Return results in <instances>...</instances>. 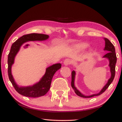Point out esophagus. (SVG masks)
I'll return each instance as SVG.
<instances>
[{"mask_svg": "<svg viewBox=\"0 0 122 122\" xmlns=\"http://www.w3.org/2000/svg\"><path fill=\"white\" fill-rule=\"evenodd\" d=\"M72 63V60H71L70 59H69V58H67V59L65 60V61L64 62V64L65 66H67V65H69L71 64Z\"/></svg>", "mask_w": 122, "mask_h": 122, "instance_id": "34e87169", "label": "esophagus"}]
</instances>
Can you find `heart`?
<instances>
[{"mask_svg":"<svg viewBox=\"0 0 122 122\" xmlns=\"http://www.w3.org/2000/svg\"><path fill=\"white\" fill-rule=\"evenodd\" d=\"M87 47V45H81V46H79V48H85Z\"/></svg>","mask_w":122,"mask_h":122,"instance_id":"obj_1","label":"heart"}]
</instances>
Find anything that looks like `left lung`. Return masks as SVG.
Segmentation results:
<instances>
[{"instance_id":"obj_1","label":"left lung","mask_w":122,"mask_h":122,"mask_svg":"<svg viewBox=\"0 0 122 122\" xmlns=\"http://www.w3.org/2000/svg\"><path fill=\"white\" fill-rule=\"evenodd\" d=\"M104 40L105 42V48L104 50L109 51L106 55H105L103 56L104 58H108L109 61V66L110 69V72H111V77L108 81L106 85L103 87V88L102 89L101 91L98 94H92L90 96H85V95H83V94L81 93L79 90L76 89V87L74 85V81H75V71L73 70L71 73V86H72V89H74V92L76 94V95H77L78 96L82 97V98H92V97H95V96H98L100 95V94L103 93L105 90H107V89L109 87V86L110 85V84L112 83L113 80H114V78L115 76V72H116V64L117 62V56H116V53L115 52V48L114 45H113L111 43V42L108 40V38H104Z\"/></svg>"}]
</instances>
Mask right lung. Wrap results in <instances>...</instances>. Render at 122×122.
<instances>
[{
	"label": "right lung",
	"instance_id": "obj_1",
	"mask_svg": "<svg viewBox=\"0 0 122 122\" xmlns=\"http://www.w3.org/2000/svg\"><path fill=\"white\" fill-rule=\"evenodd\" d=\"M48 35L40 33H31L23 36L13 43L10 51L8 57V72L9 79L15 90L20 95L31 98H37L43 96L50 90L51 81L55 73L61 67V64H56L47 67L46 72L40 81L32 86H19L16 84L12 74V65L14 64V58L18 52L20 47L28 41H45L48 38Z\"/></svg>",
	"mask_w": 122,
	"mask_h": 122
}]
</instances>
